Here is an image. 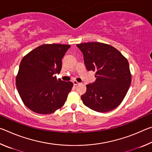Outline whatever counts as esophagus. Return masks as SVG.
<instances>
[{"label":"esophagus","instance_id":"obj_1","mask_svg":"<svg viewBox=\"0 0 152 152\" xmlns=\"http://www.w3.org/2000/svg\"><path fill=\"white\" fill-rule=\"evenodd\" d=\"M73 84H74V86H76V85H78V84H79L80 83H79L78 82H77L76 80H74L73 81Z\"/></svg>","mask_w":152,"mask_h":152}]
</instances>
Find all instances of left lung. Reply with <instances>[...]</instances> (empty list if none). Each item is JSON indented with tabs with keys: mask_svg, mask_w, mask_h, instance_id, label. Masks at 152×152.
Returning <instances> with one entry per match:
<instances>
[{
	"mask_svg": "<svg viewBox=\"0 0 152 152\" xmlns=\"http://www.w3.org/2000/svg\"><path fill=\"white\" fill-rule=\"evenodd\" d=\"M83 53L88 71L96 72V80L86 85L81 99L84 105L99 113L117 108L127 93L132 82L128 60L112 45L100 42L77 44Z\"/></svg>",
	"mask_w": 152,
	"mask_h": 152,
	"instance_id": "left-lung-1",
	"label": "left lung"
}]
</instances>
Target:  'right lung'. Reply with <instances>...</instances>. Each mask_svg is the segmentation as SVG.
Instances as JSON below:
<instances>
[{
    "label": "right lung",
    "instance_id": "add662e5",
    "mask_svg": "<svg viewBox=\"0 0 152 152\" xmlns=\"http://www.w3.org/2000/svg\"><path fill=\"white\" fill-rule=\"evenodd\" d=\"M70 45L43 44L25 55L16 76V86L24 104L39 114H51L64 106L73 86L54 76Z\"/></svg>",
    "mask_w": 152,
    "mask_h": 152
}]
</instances>
